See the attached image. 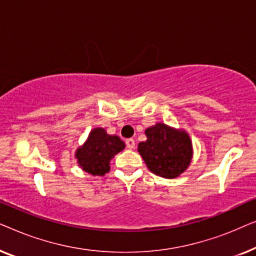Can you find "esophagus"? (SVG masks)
I'll return each mask as SVG.
<instances>
[{"instance_id":"34e87169","label":"esophagus","mask_w":256,"mask_h":256,"mask_svg":"<svg viewBox=\"0 0 256 256\" xmlns=\"http://www.w3.org/2000/svg\"><path fill=\"white\" fill-rule=\"evenodd\" d=\"M126 146L129 149H134L135 148V141L132 138H127L126 140Z\"/></svg>"}]
</instances>
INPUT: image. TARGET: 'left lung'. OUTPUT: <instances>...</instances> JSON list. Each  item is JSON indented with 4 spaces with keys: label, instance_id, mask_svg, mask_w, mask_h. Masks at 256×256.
<instances>
[{
    "label": "left lung",
    "instance_id": "obj_1",
    "mask_svg": "<svg viewBox=\"0 0 256 256\" xmlns=\"http://www.w3.org/2000/svg\"><path fill=\"white\" fill-rule=\"evenodd\" d=\"M146 141L138 144V152L152 174L164 178L178 177L190 166L192 144L183 130L157 124L146 130Z\"/></svg>",
    "mask_w": 256,
    "mask_h": 256
}]
</instances>
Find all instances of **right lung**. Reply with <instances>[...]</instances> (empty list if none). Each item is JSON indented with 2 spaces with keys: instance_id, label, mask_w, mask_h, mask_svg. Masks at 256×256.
I'll use <instances>...</instances> for the list:
<instances>
[{
  "instance_id": "add662e5",
  "label": "right lung",
  "mask_w": 256,
  "mask_h": 256,
  "mask_svg": "<svg viewBox=\"0 0 256 256\" xmlns=\"http://www.w3.org/2000/svg\"><path fill=\"white\" fill-rule=\"evenodd\" d=\"M124 149V143L118 136L108 135L104 129L90 132L85 144L76 152L79 166L93 176H104L110 171V160Z\"/></svg>"
}]
</instances>
